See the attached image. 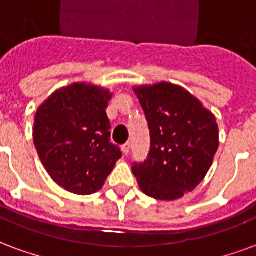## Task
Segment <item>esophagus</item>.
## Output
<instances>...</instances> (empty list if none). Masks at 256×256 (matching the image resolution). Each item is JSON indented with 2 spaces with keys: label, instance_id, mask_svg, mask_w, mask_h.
<instances>
[{
  "label": "esophagus",
  "instance_id": "obj_1",
  "mask_svg": "<svg viewBox=\"0 0 256 256\" xmlns=\"http://www.w3.org/2000/svg\"><path fill=\"white\" fill-rule=\"evenodd\" d=\"M122 152H124V156H128L130 152V143H126L124 146H122Z\"/></svg>",
  "mask_w": 256,
  "mask_h": 256
}]
</instances>
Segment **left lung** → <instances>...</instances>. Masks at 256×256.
<instances>
[{
  "label": "left lung",
  "instance_id": "8db88e82",
  "mask_svg": "<svg viewBox=\"0 0 256 256\" xmlns=\"http://www.w3.org/2000/svg\"><path fill=\"white\" fill-rule=\"evenodd\" d=\"M150 128L147 160L132 172L147 196L176 200L206 177L220 144L216 116L182 86L134 87Z\"/></svg>",
  "mask_w": 256,
  "mask_h": 256
}]
</instances>
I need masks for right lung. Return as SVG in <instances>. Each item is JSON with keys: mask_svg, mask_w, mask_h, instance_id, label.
<instances>
[{"mask_svg": "<svg viewBox=\"0 0 256 256\" xmlns=\"http://www.w3.org/2000/svg\"><path fill=\"white\" fill-rule=\"evenodd\" d=\"M112 95L105 87L76 82L54 91L36 110L32 136L40 162L72 194L100 191L121 158L109 140Z\"/></svg>", "mask_w": 256, "mask_h": 256, "instance_id": "add662e5", "label": "right lung"}]
</instances>
